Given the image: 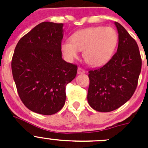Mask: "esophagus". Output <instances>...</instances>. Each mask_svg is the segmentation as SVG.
<instances>
[{"mask_svg": "<svg viewBox=\"0 0 148 148\" xmlns=\"http://www.w3.org/2000/svg\"><path fill=\"white\" fill-rule=\"evenodd\" d=\"M84 73H85V70L82 69L81 67H78V74H84Z\"/></svg>", "mask_w": 148, "mask_h": 148, "instance_id": "esophagus-1", "label": "esophagus"}]
</instances>
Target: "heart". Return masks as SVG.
<instances>
[{
    "label": "heart",
    "instance_id": "1",
    "mask_svg": "<svg viewBox=\"0 0 148 148\" xmlns=\"http://www.w3.org/2000/svg\"><path fill=\"white\" fill-rule=\"evenodd\" d=\"M118 43V34L111 27H95L78 30L70 41L61 45L63 55L67 61H73L83 51L84 58L88 64L99 66L112 58Z\"/></svg>",
    "mask_w": 148,
    "mask_h": 148
}]
</instances>
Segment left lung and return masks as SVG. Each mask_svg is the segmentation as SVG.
Wrapping results in <instances>:
<instances>
[{
    "label": "left lung",
    "mask_w": 148,
    "mask_h": 148,
    "mask_svg": "<svg viewBox=\"0 0 148 148\" xmlns=\"http://www.w3.org/2000/svg\"><path fill=\"white\" fill-rule=\"evenodd\" d=\"M117 52L106 64L89 71L87 101L99 112L118 109L133 95L142 70V58L136 40L118 22Z\"/></svg>",
    "instance_id": "left-lung-1"
}]
</instances>
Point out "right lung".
Segmentation results:
<instances>
[{"label": "right lung", "mask_w": 148, "mask_h": 148, "mask_svg": "<svg viewBox=\"0 0 148 148\" xmlns=\"http://www.w3.org/2000/svg\"><path fill=\"white\" fill-rule=\"evenodd\" d=\"M63 23L42 22L19 40L12 72L23 104L36 113L53 115L66 101V86L76 76L75 64L62 59Z\"/></svg>", "instance_id": "obj_1"}]
</instances>
